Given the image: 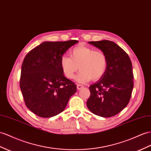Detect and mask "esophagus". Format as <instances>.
Listing matches in <instances>:
<instances>
[{
  "label": "esophagus",
  "instance_id": "obj_1",
  "mask_svg": "<svg viewBox=\"0 0 151 151\" xmlns=\"http://www.w3.org/2000/svg\"><path fill=\"white\" fill-rule=\"evenodd\" d=\"M83 87V86H82V85L77 84V88H78V90H80L81 88H82Z\"/></svg>",
  "mask_w": 151,
  "mask_h": 151
}]
</instances>
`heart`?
<instances>
[{"mask_svg":"<svg viewBox=\"0 0 151 151\" xmlns=\"http://www.w3.org/2000/svg\"><path fill=\"white\" fill-rule=\"evenodd\" d=\"M60 64L64 75L69 79L74 78L79 69L80 72L76 80L84 83L91 79L96 81L102 78L106 71L109 59L102 50L79 45L71 49L70 57H62Z\"/></svg>","mask_w":151,"mask_h":151,"instance_id":"1","label":"heart"}]
</instances>
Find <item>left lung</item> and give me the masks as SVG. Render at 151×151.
<instances>
[{
  "instance_id": "left-lung-1",
  "label": "left lung",
  "mask_w": 151,
  "mask_h": 151,
  "mask_svg": "<svg viewBox=\"0 0 151 151\" xmlns=\"http://www.w3.org/2000/svg\"><path fill=\"white\" fill-rule=\"evenodd\" d=\"M88 43L106 54L109 64L102 78L89 87L87 106L96 115L112 117L129 102L134 86L132 63L127 53L114 42L102 40Z\"/></svg>"
}]
</instances>
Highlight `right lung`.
I'll list each match as a JSON object with an SVG mask.
<instances>
[{
  "mask_svg": "<svg viewBox=\"0 0 151 151\" xmlns=\"http://www.w3.org/2000/svg\"><path fill=\"white\" fill-rule=\"evenodd\" d=\"M78 42H43L25 57L20 87L26 106L39 117L48 118L61 113L76 92L75 83L64 76L60 61Z\"/></svg>",
  "mask_w": 151,
  "mask_h": 151,
  "instance_id": "add662e5",
  "label": "right lung"
}]
</instances>
